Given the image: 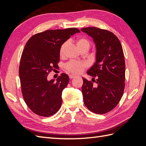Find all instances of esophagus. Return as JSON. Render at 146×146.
<instances>
[{
  "mask_svg": "<svg viewBox=\"0 0 146 146\" xmlns=\"http://www.w3.org/2000/svg\"><path fill=\"white\" fill-rule=\"evenodd\" d=\"M69 78H70V79H72V78H75V77H76L77 76H74V75H73V74H70L69 76Z\"/></svg>",
  "mask_w": 146,
  "mask_h": 146,
  "instance_id": "obj_1",
  "label": "esophagus"
}]
</instances>
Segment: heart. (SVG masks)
<instances>
[{
    "label": "heart",
    "instance_id": "heart-1",
    "mask_svg": "<svg viewBox=\"0 0 146 146\" xmlns=\"http://www.w3.org/2000/svg\"><path fill=\"white\" fill-rule=\"evenodd\" d=\"M69 45V42L66 41L61 45L60 49V54L61 56L64 55L66 50ZM77 45L78 47L82 50L84 48H88L90 47V42L88 39L85 38H81L78 39L77 41ZM87 66L86 63L80 62V61H71L70 62L66 63L65 64V69L68 71L72 72L74 74H80L81 73L83 69Z\"/></svg>",
    "mask_w": 146,
    "mask_h": 146
}]
</instances>
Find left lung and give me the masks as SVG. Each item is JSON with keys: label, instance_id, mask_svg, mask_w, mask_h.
Listing matches in <instances>:
<instances>
[{"label": "left lung", "instance_id": "1", "mask_svg": "<svg viewBox=\"0 0 146 146\" xmlns=\"http://www.w3.org/2000/svg\"><path fill=\"white\" fill-rule=\"evenodd\" d=\"M81 30L93 38L96 46V63L87 74L96 78L97 85L83 78L84 104L91 111L103 114L115 108L123 94L125 64L122 47L108 30L97 27Z\"/></svg>", "mask_w": 146, "mask_h": 146}]
</instances>
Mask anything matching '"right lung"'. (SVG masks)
Returning a JSON list of instances; mask_svg holds the SVG:
<instances>
[{
  "label": "right lung",
  "mask_w": 146,
  "mask_h": 146,
  "mask_svg": "<svg viewBox=\"0 0 146 146\" xmlns=\"http://www.w3.org/2000/svg\"><path fill=\"white\" fill-rule=\"evenodd\" d=\"M79 32L76 28L46 30L33 35L26 43L19 68L21 91L28 107L39 116H51L61 107L69 76L61 74L55 82L48 81L47 77L58 67L61 45Z\"/></svg>",
  "instance_id": "1"
}]
</instances>
